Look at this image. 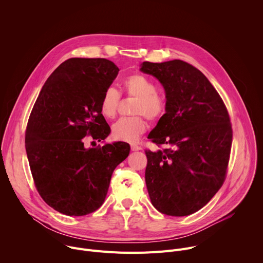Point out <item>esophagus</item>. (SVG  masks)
Returning a JSON list of instances; mask_svg holds the SVG:
<instances>
[{"instance_id": "1", "label": "esophagus", "mask_w": 263, "mask_h": 263, "mask_svg": "<svg viewBox=\"0 0 263 263\" xmlns=\"http://www.w3.org/2000/svg\"><path fill=\"white\" fill-rule=\"evenodd\" d=\"M131 149L132 151H139V149H141V146L137 144H131Z\"/></svg>"}]
</instances>
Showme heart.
Here are the masks:
<instances>
[{
  "label": "heart",
  "mask_w": 263,
  "mask_h": 263,
  "mask_svg": "<svg viewBox=\"0 0 263 263\" xmlns=\"http://www.w3.org/2000/svg\"><path fill=\"white\" fill-rule=\"evenodd\" d=\"M122 88L129 97L136 99L133 114L138 116L119 120L112 126V136L117 140L135 142L146 130L143 116L149 121L161 119L166 111V100L157 91V85L141 73H133L127 77L123 81ZM120 98V92L114 87H109L104 91L100 102V110L106 119L116 117Z\"/></svg>",
  "instance_id": "heart-1"
}]
</instances>
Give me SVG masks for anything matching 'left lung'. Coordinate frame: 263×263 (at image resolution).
Wrapping results in <instances>:
<instances>
[{
  "label": "left lung",
  "instance_id": "obj_1",
  "mask_svg": "<svg viewBox=\"0 0 263 263\" xmlns=\"http://www.w3.org/2000/svg\"><path fill=\"white\" fill-rule=\"evenodd\" d=\"M140 70L163 86L166 111L147 138L170 148L145 151V184L161 213L185 216L203 208L226 178L232 128L226 106L205 74L182 60L144 61Z\"/></svg>",
  "mask_w": 263,
  "mask_h": 263
}]
</instances>
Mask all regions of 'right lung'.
<instances>
[{
	"mask_svg": "<svg viewBox=\"0 0 263 263\" xmlns=\"http://www.w3.org/2000/svg\"><path fill=\"white\" fill-rule=\"evenodd\" d=\"M119 70L104 58L67 59L51 73L31 111L25 143L36 190L65 215L99 209L112 173L130 153L122 141L84 145L86 135L101 141L110 133L100 102Z\"/></svg>",
	"mask_w": 263,
	"mask_h": 263,
	"instance_id": "right-lung-1",
	"label": "right lung"
}]
</instances>
